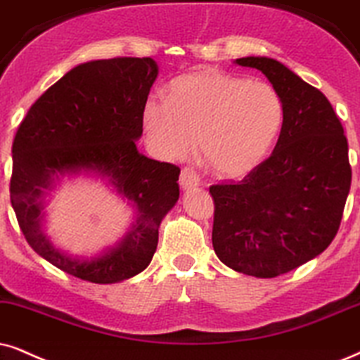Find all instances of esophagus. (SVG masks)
<instances>
[{"instance_id": "34e87169", "label": "esophagus", "mask_w": 360, "mask_h": 360, "mask_svg": "<svg viewBox=\"0 0 360 360\" xmlns=\"http://www.w3.org/2000/svg\"><path fill=\"white\" fill-rule=\"evenodd\" d=\"M179 184L183 189H193L201 184V179H199V174L194 169H191V167H184V169L181 171Z\"/></svg>"}]
</instances>
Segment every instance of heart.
I'll use <instances>...</instances> for the list:
<instances>
[{"label": "heart", "instance_id": "heart-1", "mask_svg": "<svg viewBox=\"0 0 360 360\" xmlns=\"http://www.w3.org/2000/svg\"><path fill=\"white\" fill-rule=\"evenodd\" d=\"M284 108L272 86L204 70L176 78L167 101L151 96L143 106L149 146L162 159L199 153L212 172L240 177L262 162L279 134Z\"/></svg>", "mask_w": 360, "mask_h": 360}]
</instances>
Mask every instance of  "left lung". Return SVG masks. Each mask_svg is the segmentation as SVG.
Segmentation results:
<instances>
[{"label":"left lung","mask_w":360,"mask_h":360,"mask_svg":"<svg viewBox=\"0 0 360 360\" xmlns=\"http://www.w3.org/2000/svg\"><path fill=\"white\" fill-rule=\"evenodd\" d=\"M234 63L266 75L279 94L284 120L266 161L240 183L209 188L212 245L227 267L266 279L329 248L342 219L352 171L344 127L319 89L272 58Z\"/></svg>","instance_id":"1"}]
</instances>
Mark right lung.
I'll list each match as a JSON object with an SVG mask.
<instances>
[{"label":"right lung","mask_w":360,"mask_h":360,"mask_svg":"<svg viewBox=\"0 0 360 360\" xmlns=\"http://www.w3.org/2000/svg\"><path fill=\"white\" fill-rule=\"evenodd\" d=\"M156 78L153 58L83 63L41 94L16 131L10 198L18 224L41 257L83 281L115 284L146 269L159 224L179 199V167L136 148ZM78 174L106 179L135 209L120 243L93 258L70 257L44 233L49 193L65 175Z\"/></svg>","instance_id":"add662e5"}]
</instances>
